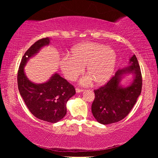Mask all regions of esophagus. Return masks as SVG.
Listing matches in <instances>:
<instances>
[{
    "mask_svg": "<svg viewBox=\"0 0 158 158\" xmlns=\"http://www.w3.org/2000/svg\"><path fill=\"white\" fill-rule=\"evenodd\" d=\"M84 91V90L83 89H79V88H76V92L77 93H81V92H83Z\"/></svg>",
    "mask_w": 158,
    "mask_h": 158,
    "instance_id": "1",
    "label": "esophagus"
}]
</instances>
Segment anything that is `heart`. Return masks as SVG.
<instances>
[{
  "label": "heart",
  "mask_w": 158,
  "mask_h": 158,
  "mask_svg": "<svg viewBox=\"0 0 158 158\" xmlns=\"http://www.w3.org/2000/svg\"><path fill=\"white\" fill-rule=\"evenodd\" d=\"M71 52L72 55L63 56L60 60L61 71L69 81H75L84 73L85 66L88 75L80 80L83 85L93 81L102 85L111 78L117 61L112 48L97 42H83L73 48Z\"/></svg>",
  "instance_id": "1"
}]
</instances>
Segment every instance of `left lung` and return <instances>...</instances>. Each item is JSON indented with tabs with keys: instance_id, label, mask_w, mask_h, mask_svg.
I'll use <instances>...</instances> for the list:
<instances>
[{
	"instance_id": "1",
	"label": "left lung",
	"mask_w": 158,
	"mask_h": 158,
	"mask_svg": "<svg viewBox=\"0 0 158 158\" xmlns=\"http://www.w3.org/2000/svg\"><path fill=\"white\" fill-rule=\"evenodd\" d=\"M130 63V67L118 69L106 84L94 90L91 111L100 123L108 125L121 121L137 102L142 88V76L135 55L131 57ZM127 73H134V80L130 86L124 88L119 85V82L123 74Z\"/></svg>"
}]
</instances>
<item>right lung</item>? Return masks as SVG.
Returning a JSON list of instances; mask_svg holds the SVG:
<instances>
[{
	"label": "right lung",
	"instance_id": "right-lung-1",
	"mask_svg": "<svg viewBox=\"0 0 158 158\" xmlns=\"http://www.w3.org/2000/svg\"><path fill=\"white\" fill-rule=\"evenodd\" d=\"M49 42V37L40 39L26 51L19 68L17 84L21 96L34 116L47 122L56 123L66 115L67 102L76 93L74 87L57 73L44 84H34L26 77L23 69L29 58Z\"/></svg>",
	"mask_w": 158,
	"mask_h": 158
}]
</instances>
